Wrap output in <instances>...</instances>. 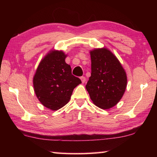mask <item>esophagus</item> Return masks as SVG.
Returning a JSON list of instances; mask_svg holds the SVG:
<instances>
[{
	"instance_id": "esophagus-1",
	"label": "esophagus",
	"mask_w": 157,
	"mask_h": 157,
	"mask_svg": "<svg viewBox=\"0 0 157 157\" xmlns=\"http://www.w3.org/2000/svg\"><path fill=\"white\" fill-rule=\"evenodd\" d=\"M80 79H81V80H82V83H84L85 81H86V78H85V77H84V76L81 77Z\"/></svg>"
}]
</instances>
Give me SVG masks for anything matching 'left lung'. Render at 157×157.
<instances>
[{
    "instance_id": "1",
    "label": "left lung",
    "mask_w": 157,
    "mask_h": 157,
    "mask_svg": "<svg viewBox=\"0 0 157 157\" xmlns=\"http://www.w3.org/2000/svg\"><path fill=\"white\" fill-rule=\"evenodd\" d=\"M91 77L86 85L91 100L102 109L117 105L127 86V75L117 57L105 48L90 52Z\"/></svg>"
}]
</instances>
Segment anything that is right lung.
<instances>
[{
  "label": "right lung",
  "instance_id": "add662e5",
  "mask_svg": "<svg viewBox=\"0 0 157 157\" xmlns=\"http://www.w3.org/2000/svg\"><path fill=\"white\" fill-rule=\"evenodd\" d=\"M66 57L62 50L50 51L39 63L33 78L37 98L44 107L52 111L67 104L73 89L82 83L80 79L72 75Z\"/></svg>",
  "mask_w": 157,
  "mask_h": 157
}]
</instances>
